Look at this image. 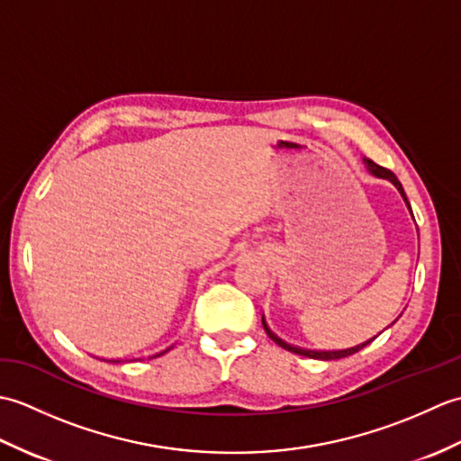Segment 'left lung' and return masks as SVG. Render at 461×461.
<instances>
[{"label":"left lung","instance_id":"obj_1","mask_svg":"<svg viewBox=\"0 0 461 461\" xmlns=\"http://www.w3.org/2000/svg\"><path fill=\"white\" fill-rule=\"evenodd\" d=\"M365 162H366V168H368V172L370 174H375L376 178H384V180H390L393 182L396 188H398V192L402 194V198H404V202L408 203V198H406V194H404V188H402V184H400V180L396 178V176L390 172V170H386V168H382V166H378V164H375L372 160H366L365 158ZM408 208H410V203H408ZM261 322H263V329H266V332H267V337L276 342V345H279L281 348H285V350H289V352H295V355H301V357H309V358H319V360H335V358H345V357H350V355H355V352H358L360 348H365L368 342H372L375 339H368L366 342H360V345H355V347H348V348H340V350H307V348H301V347H293V345H289V342H285V340H281L276 332H273L269 327H267V322H266V317H261Z\"/></svg>","mask_w":461,"mask_h":461}]
</instances>
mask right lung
I'll return each instance as SVG.
<instances>
[{"mask_svg": "<svg viewBox=\"0 0 461 461\" xmlns=\"http://www.w3.org/2000/svg\"><path fill=\"white\" fill-rule=\"evenodd\" d=\"M172 347H168V348H164V350H160V352H156V355L154 357H160V355H164V352H168Z\"/></svg>", "mask_w": 461, "mask_h": 461, "instance_id": "obj_1", "label": "right lung"}]
</instances>
